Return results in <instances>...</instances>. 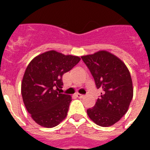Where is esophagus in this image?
<instances>
[{"label": "esophagus", "mask_w": 150, "mask_h": 150, "mask_svg": "<svg viewBox=\"0 0 150 150\" xmlns=\"http://www.w3.org/2000/svg\"><path fill=\"white\" fill-rule=\"evenodd\" d=\"M76 96H77L78 98H83V97H84V95H82V94H80V93H77L76 94Z\"/></svg>", "instance_id": "esophagus-1"}]
</instances>
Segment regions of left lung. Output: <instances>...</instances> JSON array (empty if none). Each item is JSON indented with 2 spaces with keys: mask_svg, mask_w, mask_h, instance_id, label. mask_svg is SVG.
Returning <instances> with one entry per match:
<instances>
[{
  "mask_svg": "<svg viewBox=\"0 0 150 150\" xmlns=\"http://www.w3.org/2000/svg\"><path fill=\"white\" fill-rule=\"evenodd\" d=\"M82 59L90 71L96 88L102 89L95 106L87 110V114L98 125H113L126 114L132 100L130 72L118 57L105 50L82 56Z\"/></svg>",
  "mask_w": 150,
  "mask_h": 150,
  "instance_id": "left-lung-1",
  "label": "left lung"
}]
</instances>
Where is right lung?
Returning <instances> with one entry per match:
<instances>
[{"label":"right lung","instance_id":"add662e5","mask_svg":"<svg viewBox=\"0 0 150 150\" xmlns=\"http://www.w3.org/2000/svg\"><path fill=\"white\" fill-rule=\"evenodd\" d=\"M80 57L55 50L40 54L27 66L22 82V96L27 111L40 125L53 128L68 114L71 97L61 93L62 76L75 67Z\"/></svg>","mask_w":150,"mask_h":150}]
</instances>
